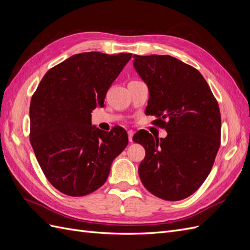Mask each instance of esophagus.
I'll use <instances>...</instances> for the list:
<instances>
[{"label":"esophagus","mask_w":250,"mask_h":250,"mask_svg":"<svg viewBox=\"0 0 250 250\" xmlns=\"http://www.w3.org/2000/svg\"><path fill=\"white\" fill-rule=\"evenodd\" d=\"M133 134H134V132H133L132 130L128 131V140H129L130 143H132V137H133Z\"/></svg>","instance_id":"esophagus-1"}]
</instances>
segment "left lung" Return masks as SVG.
Wrapping results in <instances>:
<instances>
[{"label":"left lung","instance_id":"8db88e82","mask_svg":"<svg viewBox=\"0 0 250 250\" xmlns=\"http://www.w3.org/2000/svg\"><path fill=\"white\" fill-rule=\"evenodd\" d=\"M133 66L149 89L146 113L168 132L165 139L141 130L133 142L145 148L139 174L147 190L169 201L198 190L220 147L221 116L206 79L170 55H133Z\"/></svg>","mask_w":250,"mask_h":250}]
</instances>
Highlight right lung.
Instances as JSON below:
<instances>
[{
  "label": "right lung",
  "mask_w": 250,
  "mask_h": 250,
  "mask_svg": "<svg viewBox=\"0 0 250 250\" xmlns=\"http://www.w3.org/2000/svg\"><path fill=\"white\" fill-rule=\"evenodd\" d=\"M132 54L85 52L50 69L30 103V142L41 168L59 192L79 197L106 181L113 160L128 144L124 128L92 125L111 83Z\"/></svg>",
  "instance_id": "right-lung-1"
}]
</instances>
